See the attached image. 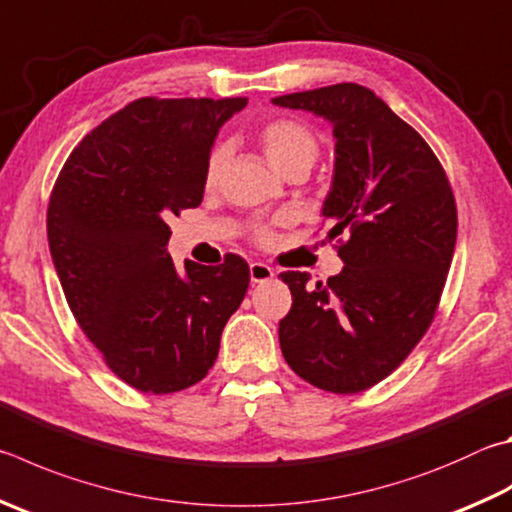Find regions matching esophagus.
I'll return each mask as SVG.
<instances>
[{"label":"esophagus","mask_w":512,"mask_h":512,"mask_svg":"<svg viewBox=\"0 0 512 512\" xmlns=\"http://www.w3.org/2000/svg\"><path fill=\"white\" fill-rule=\"evenodd\" d=\"M273 277H275V271L268 264H264V262H253V264H250V282L259 284V282L273 280Z\"/></svg>","instance_id":"esophagus-1"}]
</instances>
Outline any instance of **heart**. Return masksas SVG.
<instances>
[{
  "label": "heart",
  "instance_id": "obj_1",
  "mask_svg": "<svg viewBox=\"0 0 512 512\" xmlns=\"http://www.w3.org/2000/svg\"><path fill=\"white\" fill-rule=\"evenodd\" d=\"M257 143L262 147L266 161L271 163L277 172H291L295 167H304L309 170L313 165L315 156H318V138H315L313 129L304 125L302 120L295 118H271L259 127L257 132ZM228 161V147L226 145H215L208 154L206 167H203V181H206L208 188L217 185L221 172H224ZM255 237L259 241L271 239V232L266 228H257Z\"/></svg>",
  "mask_w": 512,
  "mask_h": 512
}]
</instances>
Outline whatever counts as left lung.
<instances>
[{"mask_svg":"<svg viewBox=\"0 0 512 512\" xmlns=\"http://www.w3.org/2000/svg\"><path fill=\"white\" fill-rule=\"evenodd\" d=\"M313 111L336 136L322 215L345 268L327 284L286 271L284 360L306 383L358 394L387 378L425 336L457 244V203L443 165L414 127L353 82L273 98Z\"/></svg>","mask_w":512,"mask_h":512,"instance_id":"left-lung-1","label":"left lung"}]
</instances>
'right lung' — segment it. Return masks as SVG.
Returning <instances> with one entry per match:
<instances>
[{"instance_id": "right-lung-1", "label": "right lung", "mask_w": 512, "mask_h": 512, "mask_svg": "<svg viewBox=\"0 0 512 512\" xmlns=\"http://www.w3.org/2000/svg\"><path fill=\"white\" fill-rule=\"evenodd\" d=\"M248 98H138L82 138L53 185L46 232L64 297L114 374L145 394L206 378L248 291L239 255L174 268L167 219L197 208L219 127Z\"/></svg>"}]
</instances>
